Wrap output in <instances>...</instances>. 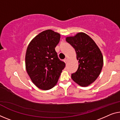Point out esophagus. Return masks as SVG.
Segmentation results:
<instances>
[{
    "mask_svg": "<svg viewBox=\"0 0 120 120\" xmlns=\"http://www.w3.org/2000/svg\"><path fill=\"white\" fill-rule=\"evenodd\" d=\"M64 62H65V63H66V62H67V61H68V59L67 58H65V59H64Z\"/></svg>",
    "mask_w": 120,
    "mask_h": 120,
    "instance_id": "1",
    "label": "esophagus"
}]
</instances>
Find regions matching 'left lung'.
Instances as JSON below:
<instances>
[{
  "mask_svg": "<svg viewBox=\"0 0 120 120\" xmlns=\"http://www.w3.org/2000/svg\"><path fill=\"white\" fill-rule=\"evenodd\" d=\"M66 40L75 50L79 64L78 70L71 74V79L82 87L88 86L95 81L102 68L101 52L94 41L82 32L68 37Z\"/></svg>",
  "mask_w": 120,
  "mask_h": 120,
  "instance_id": "left-lung-1",
  "label": "left lung"
}]
</instances>
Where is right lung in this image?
<instances>
[{"label":"right lung","instance_id":"add662e5","mask_svg":"<svg viewBox=\"0 0 120 120\" xmlns=\"http://www.w3.org/2000/svg\"><path fill=\"white\" fill-rule=\"evenodd\" d=\"M60 39V34L46 30L32 39L27 49V72L33 83L42 90L54 87L65 67V63L59 59L55 50Z\"/></svg>","mask_w":120,"mask_h":120}]
</instances>
